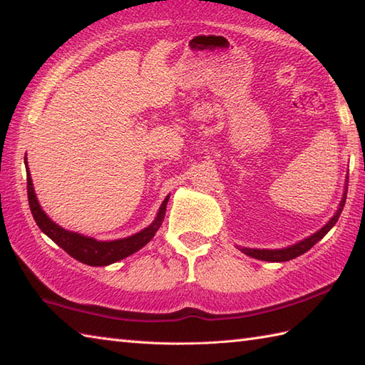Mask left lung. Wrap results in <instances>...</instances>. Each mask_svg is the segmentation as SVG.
Instances as JSON below:
<instances>
[{"instance_id":"8db88e82","label":"left lung","mask_w":365,"mask_h":365,"mask_svg":"<svg viewBox=\"0 0 365 365\" xmlns=\"http://www.w3.org/2000/svg\"><path fill=\"white\" fill-rule=\"evenodd\" d=\"M345 199H346V195H344L342 202H340V205H339L337 213L332 216L331 221L327 224V226L322 227L319 232H317V234L311 235L306 240H302V242L293 245L290 247H285V250H273V251H271V250H250V247H242V251L246 255H250V257L259 259V260H267V262H287V260H292L294 257H298V255L304 254V252L311 250V247L315 243H319L320 240L332 229V226H334V224L337 222L340 213H342V210H344Z\"/></svg>"}]
</instances>
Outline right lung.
<instances>
[{
  "instance_id": "1",
  "label": "right lung",
  "mask_w": 365,
  "mask_h": 365,
  "mask_svg": "<svg viewBox=\"0 0 365 365\" xmlns=\"http://www.w3.org/2000/svg\"><path fill=\"white\" fill-rule=\"evenodd\" d=\"M25 165H26V157H25ZM26 182H28L29 208L38 229H41L46 237H50L58 246L63 247L68 255H72L73 259L86 263V265H91V267L110 265V263L122 260L128 257V255L135 254L136 251L141 250L143 246L149 243L153 238L155 232H157L158 227L161 226L163 220H165L166 205L169 200V196L163 200L157 218H155V221L149 227H145L144 230L138 232V234L122 238V240H114V242H97L94 238L83 237L80 234H75V232H68L63 227H59L58 224H54L48 216L45 215L41 205H38V200L36 197V192L33 188V182H31L29 169H26Z\"/></svg>"
}]
</instances>
